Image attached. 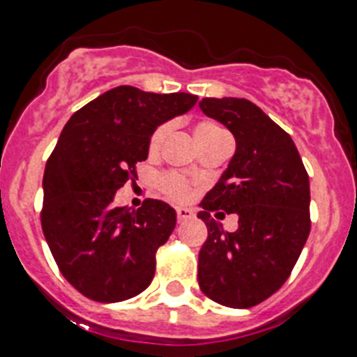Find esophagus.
Listing matches in <instances>:
<instances>
[{"mask_svg":"<svg viewBox=\"0 0 357 357\" xmlns=\"http://www.w3.org/2000/svg\"><path fill=\"white\" fill-rule=\"evenodd\" d=\"M176 215H178V222L190 221L192 217H194V210L185 208V206H179V208H176Z\"/></svg>","mask_w":357,"mask_h":357,"instance_id":"34e87169","label":"esophagus"}]
</instances>
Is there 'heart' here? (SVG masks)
Masks as SVG:
<instances>
[{"label": "heart", "instance_id": "obj_1", "mask_svg": "<svg viewBox=\"0 0 357 357\" xmlns=\"http://www.w3.org/2000/svg\"><path fill=\"white\" fill-rule=\"evenodd\" d=\"M167 132H169V126H161V127H158L156 131H154V135L151 136V144H149V149H151L153 153H154V151H158V149H160V145L163 144ZM219 132H222L221 129H219L217 126H213V123H208V122L199 123V126L196 127V138H197V140H201V138H208V136H213V135H219ZM160 188L165 192L170 199H176V201H185L188 197V194H190L188 183L178 174H163V176H161V178H160Z\"/></svg>", "mask_w": 357, "mask_h": 357}]
</instances>
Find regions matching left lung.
Segmentation results:
<instances>
[{"label": "left lung", "instance_id": "1", "mask_svg": "<svg viewBox=\"0 0 357 357\" xmlns=\"http://www.w3.org/2000/svg\"><path fill=\"white\" fill-rule=\"evenodd\" d=\"M199 107L235 138V154L197 213L208 228L199 252V287L213 302L248 309L289 278L311 231L309 176L280 126L246 98H203ZM239 217L225 232L217 218Z\"/></svg>", "mask_w": 357, "mask_h": 357}]
</instances>
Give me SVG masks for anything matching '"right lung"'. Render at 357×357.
<instances>
[{"label":"right lung","instance_id":"add662e5","mask_svg":"<svg viewBox=\"0 0 357 357\" xmlns=\"http://www.w3.org/2000/svg\"><path fill=\"white\" fill-rule=\"evenodd\" d=\"M190 93L119 86L80 107L64 126L43 178L41 226L59 269L77 291L102 303L147 289L156 252L176 226V210L145 199L114 206V194L149 156L158 126L196 105Z\"/></svg>","mask_w":357,"mask_h":357}]
</instances>
